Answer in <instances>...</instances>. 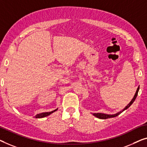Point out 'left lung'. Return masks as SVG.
Returning a JSON list of instances; mask_svg holds the SVG:
<instances>
[{
	"mask_svg": "<svg viewBox=\"0 0 147 147\" xmlns=\"http://www.w3.org/2000/svg\"><path fill=\"white\" fill-rule=\"evenodd\" d=\"M139 86L137 88V90L136 91V92L135 94V96L133 98V99L131 100V101L129 103V104L127 105V106L125 107V108L122 109L121 111H119V112L115 113V114H106V113H93V115L95 116L97 118H99V119H108V118H111V117H115L116 116L119 115L120 113H122L123 111L125 110V109H127L128 108H129V107L131 106V104H133V102H134L135 100L136 99L137 94H138V92H139Z\"/></svg>",
	"mask_w": 147,
	"mask_h": 147,
	"instance_id": "8db88e82",
	"label": "left lung"
}]
</instances>
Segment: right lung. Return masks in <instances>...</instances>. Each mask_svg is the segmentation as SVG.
Here are the masks:
<instances>
[{
	"mask_svg": "<svg viewBox=\"0 0 147 147\" xmlns=\"http://www.w3.org/2000/svg\"><path fill=\"white\" fill-rule=\"evenodd\" d=\"M58 108H57L56 109H55L53 111H49V112H44V113H38V114L36 115L35 116V117L36 118H43V117H47V116L51 115V113H53L55 111H56L57 110Z\"/></svg>",
	"mask_w": 147,
	"mask_h": 147,
	"instance_id": "add662e5",
	"label": "right lung"
}]
</instances>
